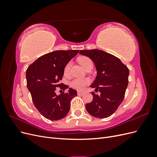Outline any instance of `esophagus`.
<instances>
[{"instance_id": "1", "label": "esophagus", "mask_w": 157, "mask_h": 157, "mask_svg": "<svg viewBox=\"0 0 157 157\" xmlns=\"http://www.w3.org/2000/svg\"><path fill=\"white\" fill-rule=\"evenodd\" d=\"M77 94H78V95H79V96H82V95L84 94V92L78 91V92H77Z\"/></svg>"}]
</instances>
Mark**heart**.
<instances>
[{
  "label": "heart",
  "mask_w": 157,
  "mask_h": 157,
  "mask_svg": "<svg viewBox=\"0 0 157 157\" xmlns=\"http://www.w3.org/2000/svg\"><path fill=\"white\" fill-rule=\"evenodd\" d=\"M78 62L79 63L82 65V67L84 69L86 66L90 64V63H92L91 59L90 58H87V57H80L78 58ZM71 65V63L68 62L64 67V73L67 74L69 71L70 67ZM90 83V80L88 78H77L73 79L72 81L71 82L70 84L71 86L73 88L81 90L85 88V86H87V85Z\"/></svg>",
  "instance_id": "heart-1"
}]
</instances>
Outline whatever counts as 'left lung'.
<instances>
[{
  "mask_svg": "<svg viewBox=\"0 0 157 157\" xmlns=\"http://www.w3.org/2000/svg\"><path fill=\"white\" fill-rule=\"evenodd\" d=\"M80 54L91 59L97 76L90 87L100 94L92 92L93 100L86 109L94 117L104 118L116 111L124 98L128 84L129 69L116 56L97 49L80 50Z\"/></svg>",
  "mask_w": 157,
  "mask_h": 157,
  "instance_id": "left-lung-1",
  "label": "left lung"
}]
</instances>
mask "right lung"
I'll return each mask as SVG.
<instances>
[{"instance_id":"right-lung-1","label":"right lung","mask_w":157,"mask_h":157,"mask_svg":"<svg viewBox=\"0 0 157 157\" xmlns=\"http://www.w3.org/2000/svg\"><path fill=\"white\" fill-rule=\"evenodd\" d=\"M78 50H58L40 56L26 71L27 86L34 105L41 115L50 121L64 118L69 111L71 99L77 96V90L69 88L68 92L58 96L57 87L65 90L67 85L59 83L64 67L77 55Z\"/></svg>"}]
</instances>
